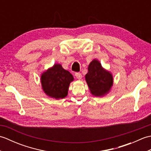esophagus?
I'll list each match as a JSON object with an SVG mask.
<instances>
[{
  "mask_svg": "<svg viewBox=\"0 0 151 151\" xmlns=\"http://www.w3.org/2000/svg\"><path fill=\"white\" fill-rule=\"evenodd\" d=\"M75 76H76V78H77V79L81 80V79L82 78V74H81V73H76L75 74Z\"/></svg>",
  "mask_w": 151,
  "mask_h": 151,
  "instance_id": "esophagus-1",
  "label": "esophagus"
}]
</instances>
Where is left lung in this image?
Listing matches in <instances>:
<instances>
[{
  "label": "left lung",
  "mask_w": 151,
  "mask_h": 151,
  "mask_svg": "<svg viewBox=\"0 0 151 151\" xmlns=\"http://www.w3.org/2000/svg\"><path fill=\"white\" fill-rule=\"evenodd\" d=\"M85 76L86 82L92 95L102 97L110 91L114 79L111 73L104 69L97 60H93L88 66Z\"/></svg>",
  "instance_id": "8db88e82"
}]
</instances>
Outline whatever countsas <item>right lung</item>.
Listing matches in <instances>:
<instances>
[{
  "label": "right lung",
  "instance_id": "right-lung-1",
  "mask_svg": "<svg viewBox=\"0 0 151 151\" xmlns=\"http://www.w3.org/2000/svg\"><path fill=\"white\" fill-rule=\"evenodd\" d=\"M74 81L73 75L60 64H54L41 76L43 91L49 97L56 99L65 98L68 94L70 83Z\"/></svg>",
  "mask_w": 151,
  "mask_h": 151
}]
</instances>
